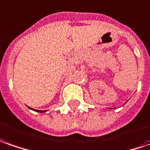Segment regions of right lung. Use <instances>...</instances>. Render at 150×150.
<instances>
[{"mask_svg":"<svg viewBox=\"0 0 150 150\" xmlns=\"http://www.w3.org/2000/svg\"><path fill=\"white\" fill-rule=\"evenodd\" d=\"M28 108H30V109H33L32 108H30V107H28ZM33 110H34V111H37V112H45V111H44V110H35V109H33Z\"/></svg>","mask_w":150,"mask_h":150,"instance_id":"right-lung-1","label":"right lung"}]
</instances>
